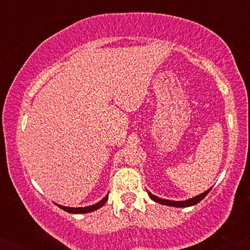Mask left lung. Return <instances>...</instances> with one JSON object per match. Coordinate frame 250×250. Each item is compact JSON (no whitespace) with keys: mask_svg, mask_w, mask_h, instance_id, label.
<instances>
[{"mask_svg":"<svg viewBox=\"0 0 250 250\" xmlns=\"http://www.w3.org/2000/svg\"><path fill=\"white\" fill-rule=\"evenodd\" d=\"M211 188H209L208 190H206L205 193L200 194V195H196V196L191 197V199H188V200H185V201H173V200H166V199H162V197H159V196H155L150 193V191H148V195L149 197H150L151 200L155 201V202L160 203V205H165V206H169V207H179V208H183V207H191V206H195L197 205V203L200 202L201 200L205 199L206 196H207V194L210 191Z\"/></svg>","mask_w":250,"mask_h":250,"instance_id":"obj_1","label":"left lung"}]
</instances>
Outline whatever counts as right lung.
<instances>
[{"instance_id":"add662e5","label":"right lung","mask_w":250,"mask_h":250,"mask_svg":"<svg viewBox=\"0 0 250 250\" xmlns=\"http://www.w3.org/2000/svg\"><path fill=\"white\" fill-rule=\"evenodd\" d=\"M108 201V194L105 195L104 197L101 201H99V202L95 203V205H91V206H88V207H64V206H61V205H56L59 206L60 208L63 209V210L68 211V213H71V214H85V213H90V211H94V210H97L99 208H101L103 205H104L105 202Z\"/></svg>"}]
</instances>
